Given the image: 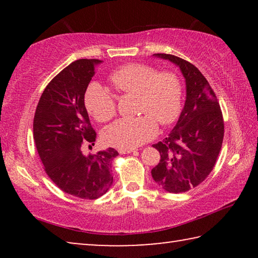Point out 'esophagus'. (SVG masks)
<instances>
[{"label": "esophagus", "instance_id": "obj_1", "mask_svg": "<svg viewBox=\"0 0 258 258\" xmlns=\"http://www.w3.org/2000/svg\"><path fill=\"white\" fill-rule=\"evenodd\" d=\"M137 150L135 149H119L118 152L121 155H125V154H131V152H135Z\"/></svg>", "mask_w": 258, "mask_h": 258}]
</instances>
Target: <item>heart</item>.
<instances>
[{
  "label": "heart",
  "mask_w": 258,
  "mask_h": 258,
  "mask_svg": "<svg viewBox=\"0 0 258 258\" xmlns=\"http://www.w3.org/2000/svg\"><path fill=\"white\" fill-rule=\"evenodd\" d=\"M110 81L120 93L137 95L135 118H121L102 131V140L118 149H134L154 139L160 126L175 121L182 110L183 89L172 72H159L143 63H128L113 72ZM84 103L98 121H107L116 113L112 95L98 83L86 89Z\"/></svg>",
  "instance_id": "b5f03b06"
}]
</instances>
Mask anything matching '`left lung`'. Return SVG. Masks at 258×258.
Segmentation results:
<instances>
[{
    "instance_id": "8db88e82",
    "label": "left lung",
    "mask_w": 258,
    "mask_h": 258,
    "mask_svg": "<svg viewBox=\"0 0 258 258\" xmlns=\"http://www.w3.org/2000/svg\"><path fill=\"white\" fill-rule=\"evenodd\" d=\"M154 55L175 63L185 78L184 108L168 137L152 145L160 160L151 169L161 189L181 194L200 184L213 171L223 142V115L215 93L197 67L173 54Z\"/></svg>"
}]
</instances>
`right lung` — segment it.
Masks as SVG:
<instances>
[{
	"instance_id": "add662e5",
	"label": "right lung",
	"mask_w": 258,
	"mask_h": 258,
	"mask_svg": "<svg viewBox=\"0 0 258 258\" xmlns=\"http://www.w3.org/2000/svg\"><path fill=\"white\" fill-rule=\"evenodd\" d=\"M101 62L80 59L62 69L43 91L34 116L35 146L46 174L63 192L82 199H97L110 189L111 163L118 156L113 148L87 156L82 151L97 139L84 95Z\"/></svg>"
}]
</instances>
